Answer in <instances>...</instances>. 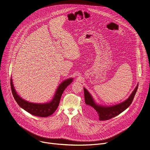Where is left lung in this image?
<instances>
[{"label":"left lung","mask_w":150,"mask_h":150,"mask_svg":"<svg viewBox=\"0 0 150 150\" xmlns=\"http://www.w3.org/2000/svg\"><path fill=\"white\" fill-rule=\"evenodd\" d=\"M138 88V84L126 100L118 105L111 106H103L97 105L94 102L88 91L84 88L85 103L88 105V111L90 114L96 113L98 115L100 121H105L111 119L123 112L133 102L134 95L137 91Z\"/></svg>","instance_id":"left-lung-1"}]
</instances>
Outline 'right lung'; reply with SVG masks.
<instances>
[{
	"instance_id": "1",
	"label": "right lung",
	"mask_w": 150,
	"mask_h": 150,
	"mask_svg": "<svg viewBox=\"0 0 150 150\" xmlns=\"http://www.w3.org/2000/svg\"><path fill=\"white\" fill-rule=\"evenodd\" d=\"M72 78L66 79L59 86L53 99L50 102L44 104L29 102L21 98L17 94L14 89V87H13L11 78V87L13 98H14L20 107L24 109L27 112H28L33 115L40 117H47L52 115L56 111L57 107L59 106L62 95L64 90L72 82Z\"/></svg>"
}]
</instances>
